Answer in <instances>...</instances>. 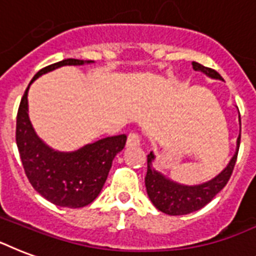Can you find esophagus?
<instances>
[{
	"label": "esophagus",
	"mask_w": 256,
	"mask_h": 256,
	"mask_svg": "<svg viewBox=\"0 0 256 256\" xmlns=\"http://www.w3.org/2000/svg\"><path fill=\"white\" fill-rule=\"evenodd\" d=\"M140 136H138L136 132H130L128 136V142H126V144H128V148H132V146H140Z\"/></svg>",
	"instance_id": "esophagus-1"
}]
</instances>
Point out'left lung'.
Masks as SVG:
<instances>
[{
    "label": "left lung",
    "mask_w": 256,
    "mask_h": 256,
    "mask_svg": "<svg viewBox=\"0 0 256 256\" xmlns=\"http://www.w3.org/2000/svg\"><path fill=\"white\" fill-rule=\"evenodd\" d=\"M192 69L195 72H202L207 77L212 80H222L220 74L215 70L200 65L198 62H192ZM240 122V116H239ZM239 144H240V134L236 140V150L228 164L223 168L216 176L200 184L187 186L171 180L166 175L152 168V162L156 160L154 152L148 156V174L144 176L146 191L152 204L160 211L168 215H186L194 211L200 210L207 203H210L226 186L234 170L236 156H238Z\"/></svg>",
    "instance_id": "1"
}]
</instances>
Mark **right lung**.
Here are the masks:
<instances>
[{
	"label": "right lung",
	"mask_w": 256,
	"mask_h": 256,
	"mask_svg": "<svg viewBox=\"0 0 256 256\" xmlns=\"http://www.w3.org/2000/svg\"><path fill=\"white\" fill-rule=\"evenodd\" d=\"M92 62L69 58L44 68L30 81L18 108L16 142L25 174L34 190L56 206L78 208L90 204L100 195L112 160L124 150L128 136H108L74 152L54 150L34 132L29 120L28 92L37 78L49 72Z\"/></svg>",
	"instance_id": "add662e5"
}]
</instances>
